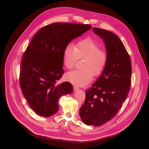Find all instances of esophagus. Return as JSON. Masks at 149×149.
Segmentation results:
<instances>
[{"instance_id": "obj_1", "label": "esophagus", "mask_w": 149, "mask_h": 149, "mask_svg": "<svg viewBox=\"0 0 149 149\" xmlns=\"http://www.w3.org/2000/svg\"><path fill=\"white\" fill-rule=\"evenodd\" d=\"M79 89V87L76 86H74V91H77V90H78Z\"/></svg>"}]
</instances>
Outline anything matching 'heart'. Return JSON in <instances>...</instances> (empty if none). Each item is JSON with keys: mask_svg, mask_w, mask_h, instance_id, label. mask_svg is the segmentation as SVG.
I'll use <instances>...</instances> for the list:
<instances>
[{"mask_svg": "<svg viewBox=\"0 0 149 149\" xmlns=\"http://www.w3.org/2000/svg\"><path fill=\"white\" fill-rule=\"evenodd\" d=\"M78 59H84L81 69L66 73L67 81L78 86H84L92 79L93 75H100L106 66L107 52L100 49L98 43L91 38H86L74 46L69 45L63 53V62L67 69H72Z\"/></svg>", "mask_w": 149, "mask_h": 149, "instance_id": "heart-1", "label": "heart"}]
</instances>
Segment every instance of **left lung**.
Instances as JSON below:
<instances>
[{
    "mask_svg": "<svg viewBox=\"0 0 149 149\" xmlns=\"http://www.w3.org/2000/svg\"><path fill=\"white\" fill-rule=\"evenodd\" d=\"M93 31L105 43L107 60L97 80L86 91L80 116L85 124L100 126L113 118L127 98L132 67L129 55L118 36L98 28H93Z\"/></svg>",
    "mask_w": 149,
    "mask_h": 149,
    "instance_id": "obj_1",
    "label": "left lung"
}]
</instances>
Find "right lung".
<instances>
[{"instance_id": "obj_1", "label": "right lung", "mask_w": 149, "mask_h": 149, "mask_svg": "<svg viewBox=\"0 0 149 149\" xmlns=\"http://www.w3.org/2000/svg\"><path fill=\"white\" fill-rule=\"evenodd\" d=\"M91 28L88 24L53 23L33 37L22 56L19 81L23 95L38 115H54L61 96L72 92L70 83L56 84L64 74L63 53L73 39Z\"/></svg>"}]
</instances>
